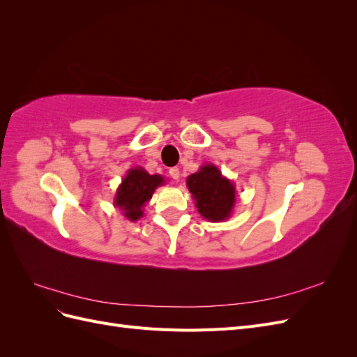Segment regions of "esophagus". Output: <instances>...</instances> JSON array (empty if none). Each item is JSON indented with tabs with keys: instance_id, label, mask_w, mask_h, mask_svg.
<instances>
[{
	"instance_id": "1",
	"label": "esophagus",
	"mask_w": 357,
	"mask_h": 357,
	"mask_svg": "<svg viewBox=\"0 0 357 357\" xmlns=\"http://www.w3.org/2000/svg\"><path fill=\"white\" fill-rule=\"evenodd\" d=\"M169 176H171L172 180H178V178H180V171H178V168H171V169H169Z\"/></svg>"
}]
</instances>
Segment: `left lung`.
<instances>
[{"label":"left lung","instance_id":"1","mask_svg":"<svg viewBox=\"0 0 357 357\" xmlns=\"http://www.w3.org/2000/svg\"><path fill=\"white\" fill-rule=\"evenodd\" d=\"M186 185L204 219L223 222L231 218L235 205V186L222 176L218 167L202 165L198 172L188 177Z\"/></svg>","mask_w":357,"mask_h":357}]
</instances>
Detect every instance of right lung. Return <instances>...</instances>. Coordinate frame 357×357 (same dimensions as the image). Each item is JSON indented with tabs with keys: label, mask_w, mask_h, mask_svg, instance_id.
Listing matches in <instances>:
<instances>
[{
	"label": "right lung",
	"mask_w": 357,
	"mask_h": 357,
	"mask_svg": "<svg viewBox=\"0 0 357 357\" xmlns=\"http://www.w3.org/2000/svg\"><path fill=\"white\" fill-rule=\"evenodd\" d=\"M164 181L162 176H150L142 167L129 169L121 186L117 188L114 205L123 211L128 220L137 222L139 218H143L144 205L152 198L155 189L164 185Z\"/></svg>",
	"instance_id": "obj_1"
}]
</instances>
